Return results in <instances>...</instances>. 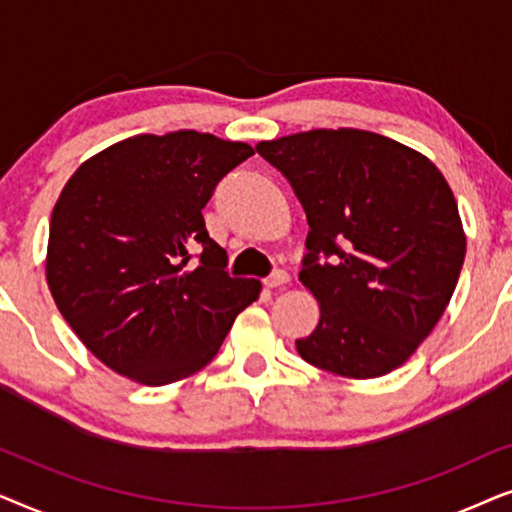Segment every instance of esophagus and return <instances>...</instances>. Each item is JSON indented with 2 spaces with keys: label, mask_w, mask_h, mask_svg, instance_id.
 Returning <instances> with one entry per match:
<instances>
[{
  "label": "esophagus",
  "mask_w": 512,
  "mask_h": 512,
  "mask_svg": "<svg viewBox=\"0 0 512 512\" xmlns=\"http://www.w3.org/2000/svg\"><path fill=\"white\" fill-rule=\"evenodd\" d=\"M286 282H289V272H286V270H275L270 277H265L263 284L268 286V289H277V286H284Z\"/></svg>",
  "instance_id": "1"
}]
</instances>
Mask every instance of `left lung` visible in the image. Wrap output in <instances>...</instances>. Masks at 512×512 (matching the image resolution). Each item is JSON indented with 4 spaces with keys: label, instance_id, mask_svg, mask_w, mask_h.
<instances>
[{
    "label": "left lung",
    "instance_id": "left-lung-1",
    "mask_svg": "<svg viewBox=\"0 0 512 512\" xmlns=\"http://www.w3.org/2000/svg\"><path fill=\"white\" fill-rule=\"evenodd\" d=\"M256 151L305 209L300 282L321 317L296 340L307 363L342 377L408 361L450 303L466 256L457 200L422 153L340 128L261 142Z\"/></svg>",
    "mask_w": 512,
    "mask_h": 512
}]
</instances>
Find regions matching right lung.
I'll list each match as a JSON object with an SVG mask.
<instances>
[{
	"instance_id": "1",
	"label": "right lung",
	"mask_w": 512,
	"mask_h": 512,
	"mask_svg": "<svg viewBox=\"0 0 512 512\" xmlns=\"http://www.w3.org/2000/svg\"><path fill=\"white\" fill-rule=\"evenodd\" d=\"M254 156L209 132L123 139L86 160L51 216L46 279L83 345L111 370L160 387L219 352L258 279L228 275L202 209Z\"/></svg>"
}]
</instances>
